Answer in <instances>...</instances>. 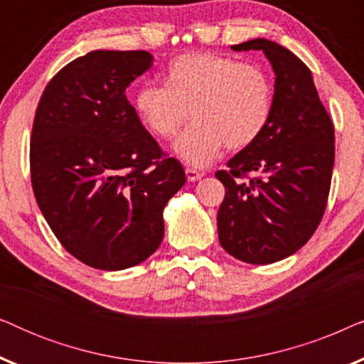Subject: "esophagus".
<instances>
[{
	"label": "esophagus",
	"mask_w": 364,
	"mask_h": 364,
	"mask_svg": "<svg viewBox=\"0 0 364 364\" xmlns=\"http://www.w3.org/2000/svg\"><path fill=\"white\" fill-rule=\"evenodd\" d=\"M186 176H187V181H188V182H196V181H198V178L202 177V173L198 172V171H196V168L187 167V168H186Z\"/></svg>",
	"instance_id": "esophagus-1"
}]
</instances>
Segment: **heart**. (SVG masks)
Returning a JSON list of instances; mask_svg holds the SVG:
<instances>
[{"label":"heart","instance_id":"heart-1","mask_svg":"<svg viewBox=\"0 0 364 364\" xmlns=\"http://www.w3.org/2000/svg\"><path fill=\"white\" fill-rule=\"evenodd\" d=\"M164 84H144L134 94L136 116L157 139H172L192 124L173 146L177 157L205 167L222 149L252 146L270 122L275 87L260 64L215 53H187L168 63Z\"/></svg>","mask_w":364,"mask_h":364}]
</instances>
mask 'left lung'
Instances as JSON below:
<instances>
[{
  "label": "left lung",
  "mask_w": 364,
  "mask_h": 364,
  "mask_svg": "<svg viewBox=\"0 0 364 364\" xmlns=\"http://www.w3.org/2000/svg\"><path fill=\"white\" fill-rule=\"evenodd\" d=\"M233 51H263L275 71L270 122L252 146L215 177L225 186L218 240L238 260L265 265L293 255L325 213L335 164V127L306 64L280 44L258 38ZM253 173L248 183L240 178Z\"/></svg>",
  "instance_id": "1"
}]
</instances>
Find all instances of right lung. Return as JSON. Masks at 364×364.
I'll return each instance as SVG.
<instances>
[{"instance_id": "obj_1", "label": "right lung", "mask_w": 364, "mask_h": 364, "mask_svg": "<svg viewBox=\"0 0 364 364\" xmlns=\"http://www.w3.org/2000/svg\"><path fill=\"white\" fill-rule=\"evenodd\" d=\"M147 51H97L48 82L34 114V197L61 245L99 270L139 265L164 238V207L186 183L126 97Z\"/></svg>"}]
</instances>
